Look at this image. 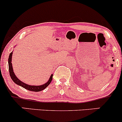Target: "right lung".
I'll return each mask as SVG.
<instances>
[{
    "mask_svg": "<svg viewBox=\"0 0 122 122\" xmlns=\"http://www.w3.org/2000/svg\"><path fill=\"white\" fill-rule=\"evenodd\" d=\"M12 54H13V51H12L11 53L10 54L9 57H8V68H9V72H10V75L11 78L12 80L15 82L16 84H17L19 86H22V87L24 88L25 89H27V90L30 91H34V92H40L41 91L43 90L44 89H45L50 84V82H51V80H52L53 78V75L51 74V76H50L49 79L46 83L43 84L42 85H31L27 84L25 83V82L21 81L15 75L14 72L13 68H12Z\"/></svg>",
    "mask_w": 122,
    "mask_h": 122,
    "instance_id": "obj_1",
    "label": "right lung"
}]
</instances>
